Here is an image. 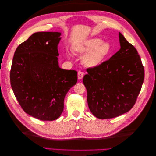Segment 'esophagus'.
I'll use <instances>...</instances> for the list:
<instances>
[{"label": "esophagus", "instance_id": "1", "mask_svg": "<svg viewBox=\"0 0 156 156\" xmlns=\"http://www.w3.org/2000/svg\"><path fill=\"white\" fill-rule=\"evenodd\" d=\"M84 76V73L81 72V71H78V79H82V78H83Z\"/></svg>", "mask_w": 156, "mask_h": 156}]
</instances>
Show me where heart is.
Here are the masks:
<instances>
[{"label":"heart","mask_w":156,"mask_h":156,"mask_svg":"<svg viewBox=\"0 0 156 156\" xmlns=\"http://www.w3.org/2000/svg\"><path fill=\"white\" fill-rule=\"evenodd\" d=\"M74 51L80 54H86L82 63L88 68H95L101 65L111 51V45L102 42L100 38H91L74 46Z\"/></svg>","instance_id":"1"}]
</instances>
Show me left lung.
Wrapping results in <instances>:
<instances>
[{"instance_id":"1","label":"left lung","mask_w":156,"mask_h":156,"mask_svg":"<svg viewBox=\"0 0 156 156\" xmlns=\"http://www.w3.org/2000/svg\"><path fill=\"white\" fill-rule=\"evenodd\" d=\"M121 48L108 60L87 69L83 78L90 111L107 119L127 112L133 107L144 80V68L133 45L121 33Z\"/></svg>"}]
</instances>
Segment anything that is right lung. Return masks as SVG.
I'll use <instances>...</instances> for the list:
<instances>
[{"label":"right lung","instance_id":"right-lung-1","mask_svg":"<svg viewBox=\"0 0 156 156\" xmlns=\"http://www.w3.org/2000/svg\"><path fill=\"white\" fill-rule=\"evenodd\" d=\"M59 32H37L20 44L13 56L10 80L26 113L41 121L57 119L66 94L78 80L77 72L59 67Z\"/></svg>","mask_w":156,"mask_h":156}]
</instances>
